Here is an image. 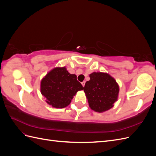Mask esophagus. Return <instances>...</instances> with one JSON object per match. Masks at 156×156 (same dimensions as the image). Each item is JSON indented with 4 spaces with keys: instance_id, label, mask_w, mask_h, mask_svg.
Wrapping results in <instances>:
<instances>
[{
    "instance_id": "esophagus-1",
    "label": "esophagus",
    "mask_w": 156,
    "mask_h": 156,
    "mask_svg": "<svg viewBox=\"0 0 156 156\" xmlns=\"http://www.w3.org/2000/svg\"><path fill=\"white\" fill-rule=\"evenodd\" d=\"M81 84H82L83 87H84V84H85V81H83V82L81 83Z\"/></svg>"
}]
</instances>
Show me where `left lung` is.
I'll return each instance as SVG.
<instances>
[{
  "instance_id": "left-lung-1",
  "label": "left lung",
  "mask_w": 156,
  "mask_h": 156,
  "mask_svg": "<svg viewBox=\"0 0 156 156\" xmlns=\"http://www.w3.org/2000/svg\"><path fill=\"white\" fill-rule=\"evenodd\" d=\"M83 88L92 110L101 112L110 109L117 100L119 87L115 80L105 73L94 72Z\"/></svg>"
}]
</instances>
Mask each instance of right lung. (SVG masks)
Wrapping results in <instances>:
<instances>
[{
	"label": "right lung",
	"mask_w": 156,
	"mask_h": 156,
	"mask_svg": "<svg viewBox=\"0 0 156 156\" xmlns=\"http://www.w3.org/2000/svg\"><path fill=\"white\" fill-rule=\"evenodd\" d=\"M83 87L77 80L76 75L70 74L64 68H56L41 81V93L46 102L55 108L68 106L77 91Z\"/></svg>",
	"instance_id": "add662e5"
}]
</instances>
